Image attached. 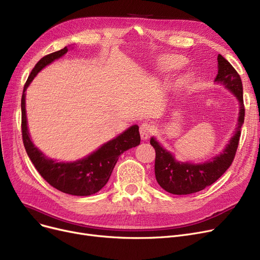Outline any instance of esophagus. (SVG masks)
Here are the masks:
<instances>
[{
    "instance_id": "1",
    "label": "esophagus",
    "mask_w": 260,
    "mask_h": 260,
    "mask_svg": "<svg viewBox=\"0 0 260 260\" xmlns=\"http://www.w3.org/2000/svg\"><path fill=\"white\" fill-rule=\"evenodd\" d=\"M152 134H153V126L151 124H148V123H143V124H141L140 135L143 140H147Z\"/></svg>"
}]
</instances>
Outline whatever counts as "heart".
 I'll return each mask as SVG.
<instances>
[{
	"label": "heart",
	"instance_id": "obj_1",
	"mask_svg": "<svg viewBox=\"0 0 260 260\" xmlns=\"http://www.w3.org/2000/svg\"><path fill=\"white\" fill-rule=\"evenodd\" d=\"M185 59L180 56H173L171 58H168L165 62H163V70L167 72H173L176 70H179L185 64Z\"/></svg>",
	"mask_w": 260,
	"mask_h": 260
}]
</instances>
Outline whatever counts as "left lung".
Listing matches in <instances>:
<instances>
[{
  "label": "left lung",
  "mask_w": 260,
  "mask_h": 260,
  "mask_svg": "<svg viewBox=\"0 0 260 260\" xmlns=\"http://www.w3.org/2000/svg\"><path fill=\"white\" fill-rule=\"evenodd\" d=\"M217 61L218 74L215 78V82L223 85L239 101V116L235 134L222 153L207 162L199 163V165L177 161L170 152L162 147L160 143L152 137L149 142L156 152V180L163 189L171 194L187 195L202 190L213 184L217 179H219L231 167L235 158L240 138V129L244 121L242 82L235 68L221 54H218Z\"/></svg>",
  "instance_id": "1"
}]
</instances>
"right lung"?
Listing matches in <instances>:
<instances>
[{
    "mask_svg": "<svg viewBox=\"0 0 260 260\" xmlns=\"http://www.w3.org/2000/svg\"><path fill=\"white\" fill-rule=\"evenodd\" d=\"M67 51L68 48L64 47L43 57L36 64L27 79L21 100L22 138L26 153L35 168L51 186L70 195L89 196L99 192L107 183L119 156L127 149L140 144L139 126L133 125L128 127L118 137L104 143L95 152L75 162H57L47 158L35 146L27 127L25 91L42 68L64 56Z\"/></svg>",
    "mask_w": 260,
    "mask_h": 260,
    "instance_id": "add662e5",
    "label": "right lung"
}]
</instances>
